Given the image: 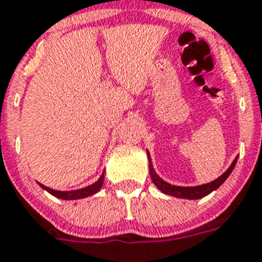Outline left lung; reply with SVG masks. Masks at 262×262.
<instances>
[{
  "label": "left lung",
  "mask_w": 262,
  "mask_h": 262,
  "mask_svg": "<svg viewBox=\"0 0 262 262\" xmlns=\"http://www.w3.org/2000/svg\"><path fill=\"white\" fill-rule=\"evenodd\" d=\"M147 158H149L150 175H151V181H153L154 185H156L159 190L162 191V192H165V194L171 195V196L175 198H183V199H200V198L211 194L213 190H216L219 186H222L223 183H224V181L228 178L229 174L232 172V170L235 169V165L236 162H237V157H236L235 161H233L232 165L229 166V169L227 170L222 177H219L217 179L212 181L211 183H207V185L202 186H195V187H179V186H171L170 183H167V182H165L163 179L159 178L158 175L156 174V171H154L149 154H147Z\"/></svg>",
  "instance_id": "left-lung-1"
}]
</instances>
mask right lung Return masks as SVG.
Returning <instances> with one entry per match:
<instances>
[{"label":"right lung","instance_id":"right-lung-1","mask_svg":"<svg viewBox=\"0 0 262 262\" xmlns=\"http://www.w3.org/2000/svg\"><path fill=\"white\" fill-rule=\"evenodd\" d=\"M103 181H104V172L101 174V177L99 178V181L95 182L93 185L88 186V187H84L80 188V190H75V191H56V190H52V188L46 187V186L40 185L39 186L42 188H45L46 191H49L50 194L54 195V196L59 198V199H64V200H74V199H81V198H87L90 195L96 194L97 191L101 188L103 186Z\"/></svg>","mask_w":262,"mask_h":262}]
</instances>
